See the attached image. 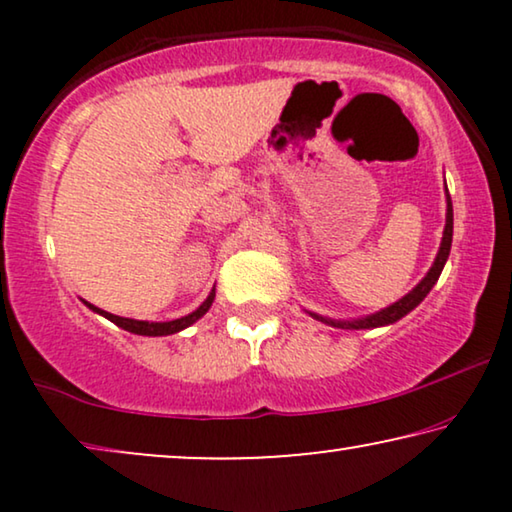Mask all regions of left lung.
<instances>
[{"mask_svg":"<svg viewBox=\"0 0 512 512\" xmlns=\"http://www.w3.org/2000/svg\"><path fill=\"white\" fill-rule=\"evenodd\" d=\"M445 202H447V212H445V230H443V240H440L438 254L433 258V265L426 272L422 282H419L415 289L410 293H405L401 300L391 303L389 307H384L380 312L368 314V317H359V319H331V317H321L317 312H307L312 319L324 321V324L333 326V328H347V331H366V328H382V326H391L396 324L398 319H403L405 314H410L415 307L422 303V300L429 296V291L436 286L440 272H443L447 258H450V249H452V228H454V214H452V200L450 193H447L445 186Z\"/></svg>","mask_w":512,"mask_h":512,"instance_id":"8db88e82","label":"left lung"}]
</instances>
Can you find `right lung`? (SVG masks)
Masks as SVG:
<instances>
[{"label": "right lung", "mask_w": 512, "mask_h": 512, "mask_svg": "<svg viewBox=\"0 0 512 512\" xmlns=\"http://www.w3.org/2000/svg\"><path fill=\"white\" fill-rule=\"evenodd\" d=\"M214 298H216V289L209 291V296L202 300V305L198 307V310H193L191 314H186V317H179V319H172V321H139V319L118 317V314L104 312V310H100V307L90 305L88 300H83V303H86V307H90V310H93V312L102 314L104 319H109L111 324H116L118 328H123V331L135 333V335H149V338H160V335H174V333L184 331V328H188V326H193L195 321L205 317L207 310L214 303Z\"/></svg>", "instance_id": "obj_1"}]
</instances>
